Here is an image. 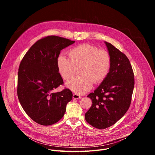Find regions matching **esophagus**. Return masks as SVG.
<instances>
[{"label": "esophagus", "mask_w": 155, "mask_h": 155, "mask_svg": "<svg viewBox=\"0 0 155 155\" xmlns=\"http://www.w3.org/2000/svg\"><path fill=\"white\" fill-rule=\"evenodd\" d=\"M73 98L74 99H81V96L78 95V94H73Z\"/></svg>", "instance_id": "esophagus-1"}]
</instances>
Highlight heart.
Returning <instances> with one entry per match:
<instances>
[{"label":"heart","mask_w":155,"mask_h":155,"mask_svg":"<svg viewBox=\"0 0 155 155\" xmlns=\"http://www.w3.org/2000/svg\"><path fill=\"white\" fill-rule=\"evenodd\" d=\"M69 58L61 54L57 59L59 73L69 81L76 74L80 68V76L67 83L70 90L78 94H83L90 91L95 83L102 82L108 76L111 68V58L104 50H99L90 44H82L68 51Z\"/></svg>","instance_id":"1"}]
</instances>
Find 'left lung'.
<instances>
[{"label": "left lung", "mask_w": 155, "mask_h": 155, "mask_svg": "<svg viewBox=\"0 0 155 155\" xmlns=\"http://www.w3.org/2000/svg\"><path fill=\"white\" fill-rule=\"evenodd\" d=\"M111 58L107 78L87 97L92 106L85 114L92 126L104 129L115 124L129 108L134 87V75L127 56L111 43L105 41Z\"/></svg>", "instance_id": "1"}]
</instances>
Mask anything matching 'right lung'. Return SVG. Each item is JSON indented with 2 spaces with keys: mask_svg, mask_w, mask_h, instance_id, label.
I'll use <instances>...</instances> for the list:
<instances>
[{
  "mask_svg": "<svg viewBox=\"0 0 155 155\" xmlns=\"http://www.w3.org/2000/svg\"><path fill=\"white\" fill-rule=\"evenodd\" d=\"M74 43L55 35L44 37L29 48L20 63L18 99L27 115L39 124L49 126L59 121L72 99V93L68 88L53 91L63 84L57 68L58 58L62 50Z\"/></svg>",
  "mask_w": 155,
  "mask_h": 155,
  "instance_id": "1",
  "label": "right lung"
}]
</instances>
